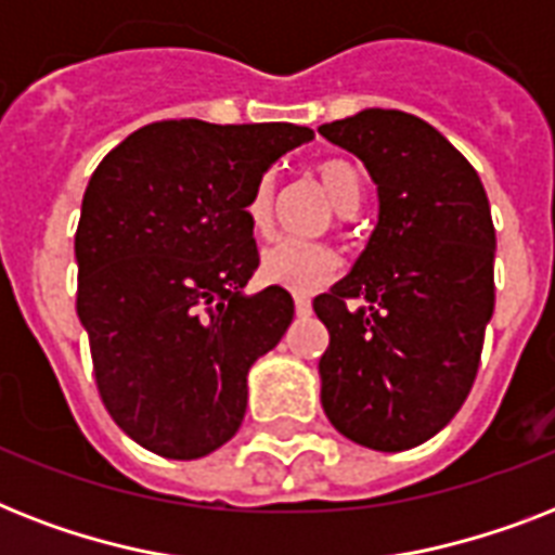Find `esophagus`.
<instances>
[{"mask_svg": "<svg viewBox=\"0 0 555 555\" xmlns=\"http://www.w3.org/2000/svg\"><path fill=\"white\" fill-rule=\"evenodd\" d=\"M294 305H296V317H311V299H308V296L296 294Z\"/></svg>", "mask_w": 555, "mask_h": 555, "instance_id": "1", "label": "esophagus"}]
</instances>
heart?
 I'll return each instance as SVG.
<instances>
[{"instance_id":"b5f03b06","label":"heart","mask_w":555,"mask_h":555,"mask_svg":"<svg viewBox=\"0 0 555 555\" xmlns=\"http://www.w3.org/2000/svg\"><path fill=\"white\" fill-rule=\"evenodd\" d=\"M317 178L339 216H354L363 201V178L354 164L343 158L322 160L317 164ZM244 216L256 233H268L273 224V176H261L253 184L244 204ZM259 273L270 285L287 287L294 294H313L337 273V256L325 244L279 238L261 250Z\"/></svg>"}]
</instances>
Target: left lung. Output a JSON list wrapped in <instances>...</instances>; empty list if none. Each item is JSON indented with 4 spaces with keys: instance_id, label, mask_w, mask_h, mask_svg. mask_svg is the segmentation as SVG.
Wrapping results in <instances>:
<instances>
[{
    "instance_id": "1",
    "label": "left lung",
    "mask_w": 555,
    "mask_h": 555,
    "mask_svg": "<svg viewBox=\"0 0 555 555\" xmlns=\"http://www.w3.org/2000/svg\"><path fill=\"white\" fill-rule=\"evenodd\" d=\"M363 160L377 224L360 259L313 311L322 409L339 435L377 452L421 447L464 405L495 308V230L469 160L426 120L363 108L320 126Z\"/></svg>"
}]
</instances>
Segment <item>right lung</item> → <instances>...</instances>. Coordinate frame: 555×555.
<instances>
[{"instance_id": "obj_1", "label": "right lung", "mask_w": 555, "mask_h": 555, "mask_svg": "<svg viewBox=\"0 0 555 555\" xmlns=\"http://www.w3.org/2000/svg\"><path fill=\"white\" fill-rule=\"evenodd\" d=\"M294 124L164 120L94 169L74 235L77 317L112 421L172 461L224 447L247 412V371L276 348L294 299L244 294L259 253L244 204Z\"/></svg>"}]
</instances>
